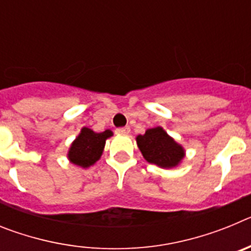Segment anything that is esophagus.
<instances>
[{
	"label": "esophagus",
	"instance_id": "1",
	"mask_svg": "<svg viewBox=\"0 0 251 251\" xmlns=\"http://www.w3.org/2000/svg\"><path fill=\"white\" fill-rule=\"evenodd\" d=\"M129 132H130L129 127H122V128H117V129H115V133H117V134H128Z\"/></svg>",
	"mask_w": 251,
	"mask_h": 251
}]
</instances>
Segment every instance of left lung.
I'll list each match as a JSON object with an SVG mask.
<instances>
[{"instance_id": "left-lung-1", "label": "left lung", "mask_w": 251, "mask_h": 251, "mask_svg": "<svg viewBox=\"0 0 251 251\" xmlns=\"http://www.w3.org/2000/svg\"><path fill=\"white\" fill-rule=\"evenodd\" d=\"M139 151L147 162L161 168H174L185 157V150L162 127L151 128L136 138Z\"/></svg>"}]
</instances>
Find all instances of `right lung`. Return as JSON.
<instances>
[{
	"label": "right lung",
	"instance_id": "right-lung-1",
	"mask_svg": "<svg viewBox=\"0 0 251 251\" xmlns=\"http://www.w3.org/2000/svg\"><path fill=\"white\" fill-rule=\"evenodd\" d=\"M112 136L113 132L109 129L95 133L94 130L84 127L69 148V161L79 167H90L100 158L105 141Z\"/></svg>",
	"mask_w": 251,
	"mask_h": 251
}]
</instances>
